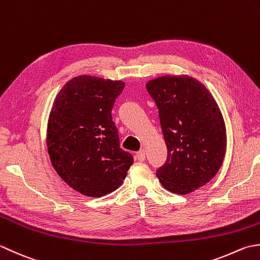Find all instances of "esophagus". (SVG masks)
<instances>
[{"label":"esophagus","instance_id":"1","mask_svg":"<svg viewBox=\"0 0 260 260\" xmlns=\"http://www.w3.org/2000/svg\"><path fill=\"white\" fill-rule=\"evenodd\" d=\"M137 159L139 161H145L146 159V153H145V150L141 149L137 152Z\"/></svg>","mask_w":260,"mask_h":260}]
</instances>
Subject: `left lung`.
I'll use <instances>...</instances> for the list:
<instances>
[{
  "label": "left lung",
  "mask_w": 260,
  "mask_h": 260,
  "mask_svg": "<svg viewBox=\"0 0 260 260\" xmlns=\"http://www.w3.org/2000/svg\"><path fill=\"white\" fill-rule=\"evenodd\" d=\"M159 111L167 159L157 169L169 192L188 194L209 183L223 162L226 136L220 109L202 83L187 75L146 84Z\"/></svg>",
  "instance_id": "8db88e82"
}]
</instances>
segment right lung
Segmentation results:
<instances>
[{"mask_svg": "<svg viewBox=\"0 0 260 260\" xmlns=\"http://www.w3.org/2000/svg\"><path fill=\"white\" fill-rule=\"evenodd\" d=\"M121 81L82 75L65 84L55 99L47 129L52 166L70 186L101 198L123 183L134 157L120 148L112 121Z\"/></svg>", "mask_w": 260, "mask_h": 260, "instance_id": "1", "label": "right lung"}]
</instances>
